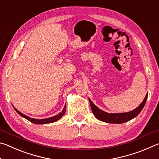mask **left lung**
Masks as SVG:
<instances>
[{
	"mask_svg": "<svg viewBox=\"0 0 159 159\" xmlns=\"http://www.w3.org/2000/svg\"><path fill=\"white\" fill-rule=\"evenodd\" d=\"M147 96L148 95L145 96L143 102L133 111L125 113H118V114H109V113L102 111L90 100V99H89V102L93 114L99 120L109 123H123L133 119L141 112L146 103Z\"/></svg>",
	"mask_w": 159,
	"mask_h": 159,
	"instance_id": "8db88e82",
	"label": "left lung"
}]
</instances>
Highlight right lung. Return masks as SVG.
Segmentation results:
<instances>
[{"instance_id":"add662e5","label":"right lung","mask_w":159,"mask_h":159,"mask_svg":"<svg viewBox=\"0 0 159 159\" xmlns=\"http://www.w3.org/2000/svg\"><path fill=\"white\" fill-rule=\"evenodd\" d=\"M14 109L15 111L21 116H22L23 118H26V119H27L28 120H29V121L31 123H35V124H46V123H50L55 122L60 119V118L62 117L63 115L65 114V112H66V105H65L64 106L62 111H61L60 113H59L58 114L54 116H52V117L44 118V119H36V118H32L27 116L23 114L22 113H21L20 111H18V110L16 108H15V107H14Z\"/></svg>"}]
</instances>
